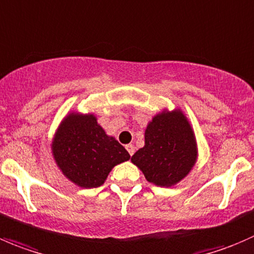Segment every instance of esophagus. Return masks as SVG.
Returning a JSON list of instances; mask_svg holds the SVG:
<instances>
[{"label": "esophagus", "mask_w": 254, "mask_h": 254, "mask_svg": "<svg viewBox=\"0 0 254 254\" xmlns=\"http://www.w3.org/2000/svg\"><path fill=\"white\" fill-rule=\"evenodd\" d=\"M127 152H129L130 154V156H132V154H134L135 152V146L132 144H129V145H127Z\"/></svg>", "instance_id": "obj_1"}]
</instances>
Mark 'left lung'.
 I'll use <instances>...</instances> for the list:
<instances>
[{"mask_svg": "<svg viewBox=\"0 0 254 254\" xmlns=\"http://www.w3.org/2000/svg\"><path fill=\"white\" fill-rule=\"evenodd\" d=\"M198 147L195 131L180 108L162 109L145 129V145L131 162L155 186L171 187L184 180L195 166Z\"/></svg>", "mask_w": 254, "mask_h": 254, "instance_id": "left-lung-1", "label": "left lung"}]
</instances>
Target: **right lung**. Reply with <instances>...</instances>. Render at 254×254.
I'll list each match as a JSON object with an SVG mask.
<instances>
[{"label": "right lung", "instance_id": "1", "mask_svg": "<svg viewBox=\"0 0 254 254\" xmlns=\"http://www.w3.org/2000/svg\"><path fill=\"white\" fill-rule=\"evenodd\" d=\"M51 149L62 174L82 189L102 186L113 167L130 159L125 147L105 132L93 113L75 110L59 123Z\"/></svg>", "mask_w": 254, "mask_h": 254}]
</instances>
